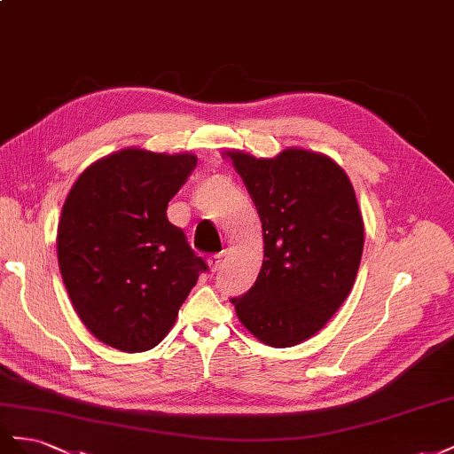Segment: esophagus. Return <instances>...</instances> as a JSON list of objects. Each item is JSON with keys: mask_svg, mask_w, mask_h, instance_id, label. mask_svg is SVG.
<instances>
[{"mask_svg": "<svg viewBox=\"0 0 454 454\" xmlns=\"http://www.w3.org/2000/svg\"><path fill=\"white\" fill-rule=\"evenodd\" d=\"M209 268L213 270V271H218L220 270V266H223V254H211L209 256Z\"/></svg>", "mask_w": 454, "mask_h": 454, "instance_id": "34e87169", "label": "esophagus"}]
</instances>
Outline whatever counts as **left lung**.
<instances>
[{"mask_svg": "<svg viewBox=\"0 0 454 454\" xmlns=\"http://www.w3.org/2000/svg\"><path fill=\"white\" fill-rule=\"evenodd\" d=\"M261 216L264 262L231 299L241 323L268 346L314 336L352 291L364 218L346 173L327 155L291 148L274 160L228 152Z\"/></svg>", "mask_w": 454, "mask_h": 454, "instance_id": "left-lung-1", "label": "left lung"}]
</instances>
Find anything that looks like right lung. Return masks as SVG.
<instances>
[{"label": "right lung", "mask_w": 454, "mask_h": 454, "mask_svg": "<svg viewBox=\"0 0 454 454\" xmlns=\"http://www.w3.org/2000/svg\"><path fill=\"white\" fill-rule=\"evenodd\" d=\"M196 165L192 153L127 148L72 186L59 223V266L77 316L100 342L129 354L158 346L209 271L167 218Z\"/></svg>", "instance_id": "add662e5"}]
</instances>
